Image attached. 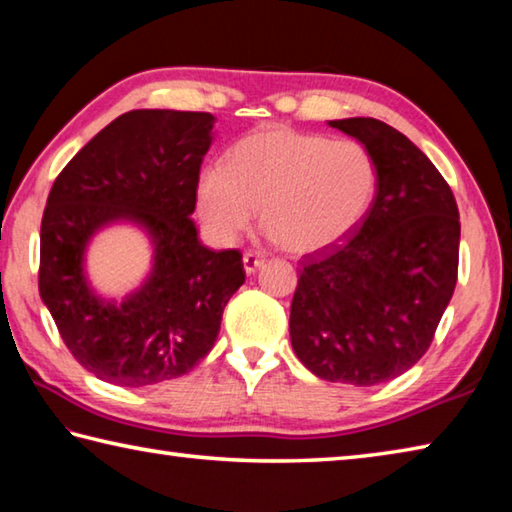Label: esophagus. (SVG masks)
<instances>
[{"label": "esophagus", "instance_id": "esophagus-1", "mask_svg": "<svg viewBox=\"0 0 512 512\" xmlns=\"http://www.w3.org/2000/svg\"><path fill=\"white\" fill-rule=\"evenodd\" d=\"M263 263H265V258L258 256L256 251H245V256H242V265H245L247 274H254L256 270H261Z\"/></svg>", "mask_w": 512, "mask_h": 512}]
</instances>
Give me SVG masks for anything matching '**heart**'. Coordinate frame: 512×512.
<instances>
[{
    "mask_svg": "<svg viewBox=\"0 0 512 512\" xmlns=\"http://www.w3.org/2000/svg\"><path fill=\"white\" fill-rule=\"evenodd\" d=\"M378 166L355 139H326L272 125L229 148L222 166L200 173L197 213L211 236L231 245L261 206V222L294 254L344 240L369 213Z\"/></svg>",
    "mask_w": 512,
    "mask_h": 512,
    "instance_id": "obj_1",
    "label": "heart"
}]
</instances>
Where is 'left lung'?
<instances>
[{
    "instance_id": "8db88e82",
    "label": "left lung",
    "mask_w": 512,
    "mask_h": 512,
    "mask_svg": "<svg viewBox=\"0 0 512 512\" xmlns=\"http://www.w3.org/2000/svg\"><path fill=\"white\" fill-rule=\"evenodd\" d=\"M369 148L378 188L351 236L303 258L290 339L321 380L375 387L427 353L459 272L452 188L405 134L378 119L328 121Z\"/></svg>"
}]
</instances>
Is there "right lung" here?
<instances>
[{"mask_svg": "<svg viewBox=\"0 0 512 512\" xmlns=\"http://www.w3.org/2000/svg\"><path fill=\"white\" fill-rule=\"evenodd\" d=\"M209 112L132 110L62 168L40 227V297L71 355L98 380L150 387L209 355L227 301L242 283L238 249L197 238L195 188L213 141ZM116 221L147 231L153 267L123 302L84 274L86 245Z\"/></svg>", "mask_w": 512, "mask_h": 512, "instance_id": "1", "label": "right lung"}]
</instances>
